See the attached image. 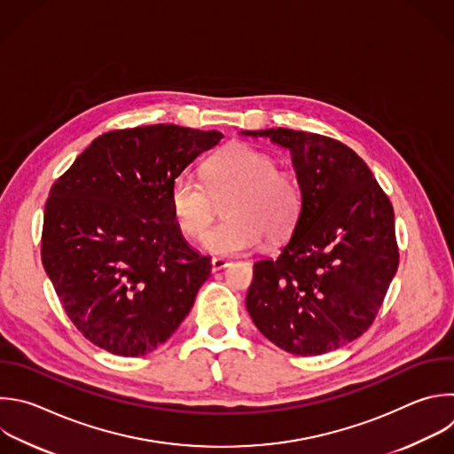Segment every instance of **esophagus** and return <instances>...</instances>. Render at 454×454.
I'll use <instances>...</instances> for the list:
<instances>
[{"label":"esophagus","mask_w":454,"mask_h":454,"mask_svg":"<svg viewBox=\"0 0 454 454\" xmlns=\"http://www.w3.org/2000/svg\"><path fill=\"white\" fill-rule=\"evenodd\" d=\"M230 265V262L226 258H219V256H214L212 258V270H221V269H226Z\"/></svg>","instance_id":"obj_1"}]
</instances>
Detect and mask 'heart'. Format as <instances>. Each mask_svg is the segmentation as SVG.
<instances>
[{
    "mask_svg": "<svg viewBox=\"0 0 454 454\" xmlns=\"http://www.w3.org/2000/svg\"><path fill=\"white\" fill-rule=\"evenodd\" d=\"M205 185L191 173H180L169 185V207L180 231L200 239L223 205V219L212 226L203 244L221 256H235L263 239L265 246H279L295 230L305 207L299 178L267 151L249 144H230L203 166Z\"/></svg>",
    "mask_w": 454,
    "mask_h": 454,
    "instance_id": "heart-1",
    "label": "heart"
}]
</instances>
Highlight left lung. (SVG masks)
Returning <instances> with one entry per match:
<instances>
[{"label":"left lung","instance_id":"1","mask_svg":"<svg viewBox=\"0 0 454 454\" xmlns=\"http://www.w3.org/2000/svg\"><path fill=\"white\" fill-rule=\"evenodd\" d=\"M244 133L288 147L305 192L303 214L281 254L253 267L247 312L286 353L339 349L374 323L397 270L392 203L340 140L286 128Z\"/></svg>","mask_w":454,"mask_h":454}]
</instances>
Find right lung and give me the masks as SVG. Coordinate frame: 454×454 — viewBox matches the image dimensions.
<instances>
[{"label":"right lung","instance_id":"obj_1","mask_svg":"<svg viewBox=\"0 0 454 454\" xmlns=\"http://www.w3.org/2000/svg\"><path fill=\"white\" fill-rule=\"evenodd\" d=\"M221 137L176 124L112 129L53 184L43 265L67 317L94 346L147 355L191 312L212 265L184 240L169 185Z\"/></svg>","mask_w":454,"mask_h":454}]
</instances>
